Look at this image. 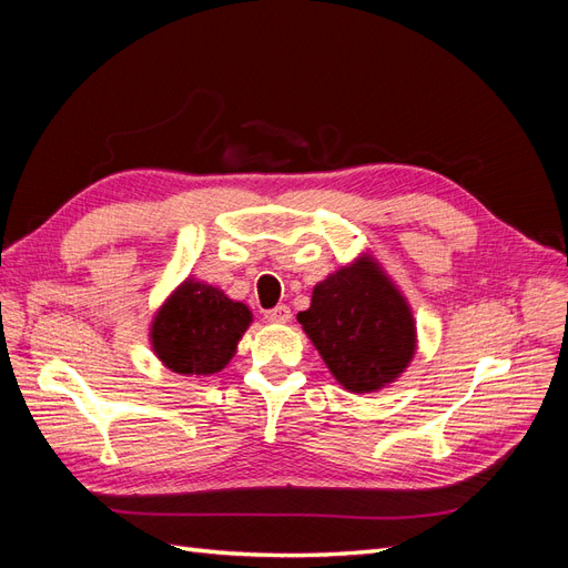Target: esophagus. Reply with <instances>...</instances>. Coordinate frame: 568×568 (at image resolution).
I'll return each instance as SVG.
<instances>
[{"mask_svg": "<svg viewBox=\"0 0 568 568\" xmlns=\"http://www.w3.org/2000/svg\"><path fill=\"white\" fill-rule=\"evenodd\" d=\"M265 320H267V322H274V324H286V322L291 320V307H288V305L272 307V311L265 313Z\"/></svg>", "mask_w": 568, "mask_h": 568, "instance_id": "obj_1", "label": "esophagus"}]
</instances>
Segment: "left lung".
Returning <instances> with one entry per match:
<instances>
[{"instance_id":"obj_1","label":"left lung","mask_w":568,"mask_h":568,"mask_svg":"<svg viewBox=\"0 0 568 568\" xmlns=\"http://www.w3.org/2000/svg\"><path fill=\"white\" fill-rule=\"evenodd\" d=\"M298 322L336 382L355 393L398 379L417 346L405 298L369 257L320 282Z\"/></svg>"}]
</instances>
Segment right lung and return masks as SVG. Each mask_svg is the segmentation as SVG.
Here are the masks:
<instances>
[{"label": "right lung", "mask_w": 568, "mask_h": 568, "mask_svg": "<svg viewBox=\"0 0 568 568\" xmlns=\"http://www.w3.org/2000/svg\"><path fill=\"white\" fill-rule=\"evenodd\" d=\"M248 324L251 311L244 303L189 280L153 320V351L178 374H215L230 363Z\"/></svg>", "instance_id": "right-lung-1"}]
</instances>
